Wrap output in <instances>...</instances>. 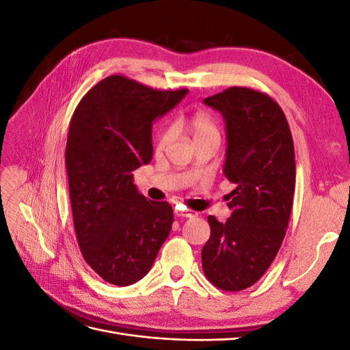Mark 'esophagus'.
<instances>
[{
	"label": "esophagus",
	"mask_w": 350,
	"mask_h": 350,
	"mask_svg": "<svg viewBox=\"0 0 350 350\" xmlns=\"http://www.w3.org/2000/svg\"><path fill=\"white\" fill-rule=\"evenodd\" d=\"M175 215L179 216V217H196L198 213L197 211H193V210H181V208H176L175 210Z\"/></svg>",
	"instance_id": "esophagus-1"
}]
</instances>
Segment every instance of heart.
I'll return each instance as SVG.
<instances>
[{"label":"heart","mask_w":350,"mask_h":350,"mask_svg":"<svg viewBox=\"0 0 350 350\" xmlns=\"http://www.w3.org/2000/svg\"><path fill=\"white\" fill-rule=\"evenodd\" d=\"M187 129L193 134L196 143L210 135H219V126L215 116L207 111H196L187 118ZM172 139L171 126H162L154 137V149L162 150Z\"/></svg>","instance_id":"b5f03b06"}]
</instances>
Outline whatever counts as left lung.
<instances>
[{
	"label": "left lung",
	"mask_w": 350,
	"mask_h": 350,
	"mask_svg": "<svg viewBox=\"0 0 350 350\" xmlns=\"http://www.w3.org/2000/svg\"><path fill=\"white\" fill-rule=\"evenodd\" d=\"M226 121L224 172L237 184L228 196L230 217L208 216L210 238L201 250L206 278L238 292L267 271L288 229L295 193L292 133L279 103L251 88H229L204 99Z\"/></svg>",
	"instance_id": "1"
}]
</instances>
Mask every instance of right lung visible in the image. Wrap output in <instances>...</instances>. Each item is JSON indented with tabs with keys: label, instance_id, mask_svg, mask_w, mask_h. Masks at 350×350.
Masks as SVG:
<instances>
[{
	"label": "right lung",
	"instance_id": "right-lung-1",
	"mask_svg": "<svg viewBox=\"0 0 350 350\" xmlns=\"http://www.w3.org/2000/svg\"><path fill=\"white\" fill-rule=\"evenodd\" d=\"M187 92L113 74L74 109L66 147L74 230L83 258L108 283L144 278L171 232V204L137 191L133 171L152 161L153 121Z\"/></svg>",
	"mask_w": 350,
	"mask_h": 350
}]
</instances>
